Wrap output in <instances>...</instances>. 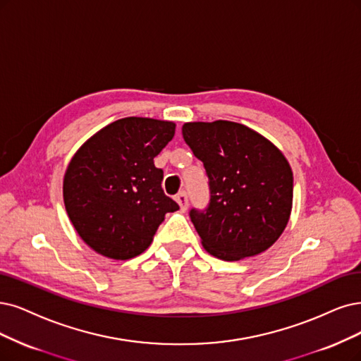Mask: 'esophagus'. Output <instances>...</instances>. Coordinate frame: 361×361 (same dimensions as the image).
<instances>
[{"instance_id": "1", "label": "esophagus", "mask_w": 361, "mask_h": 361, "mask_svg": "<svg viewBox=\"0 0 361 361\" xmlns=\"http://www.w3.org/2000/svg\"><path fill=\"white\" fill-rule=\"evenodd\" d=\"M176 201L178 202L181 211H185V209L189 208V197H188V193H185V192H180V193L176 196Z\"/></svg>"}]
</instances>
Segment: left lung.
<instances>
[{"label":"left lung","mask_w":361,"mask_h":361,"mask_svg":"<svg viewBox=\"0 0 361 361\" xmlns=\"http://www.w3.org/2000/svg\"><path fill=\"white\" fill-rule=\"evenodd\" d=\"M183 138L208 177L207 208L189 212L204 248L228 262L268 250L291 212L293 172L284 154L260 133L228 120L184 123Z\"/></svg>","instance_id":"1"}]
</instances>
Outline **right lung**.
Segmentation results:
<instances>
[{"mask_svg":"<svg viewBox=\"0 0 361 361\" xmlns=\"http://www.w3.org/2000/svg\"><path fill=\"white\" fill-rule=\"evenodd\" d=\"M176 123L147 117L116 120L87 140L63 177V202L80 238L99 255L128 260L149 248L166 212L180 207L162 189L154 157Z\"/></svg>","mask_w":361,"mask_h":361,"instance_id":"add662e5","label":"right lung"}]
</instances>
